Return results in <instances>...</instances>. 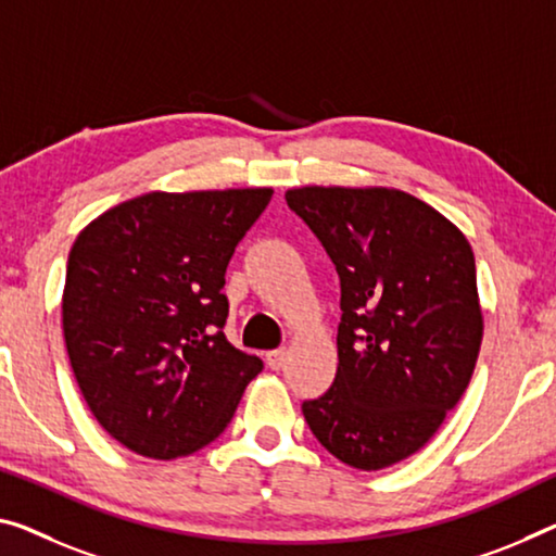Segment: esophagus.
Segmentation results:
<instances>
[{
  "mask_svg": "<svg viewBox=\"0 0 556 556\" xmlns=\"http://www.w3.org/2000/svg\"><path fill=\"white\" fill-rule=\"evenodd\" d=\"M286 357H288V350L278 348V350H270V353L266 355V363L270 370H280V367L286 365Z\"/></svg>",
  "mask_w": 556,
  "mask_h": 556,
  "instance_id": "34e87169",
  "label": "esophagus"
}]
</instances>
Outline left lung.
Segmentation results:
<instances>
[{"instance_id":"1","label":"left lung","mask_w":556,"mask_h":556,"mask_svg":"<svg viewBox=\"0 0 556 556\" xmlns=\"http://www.w3.org/2000/svg\"><path fill=\"white\" fill-rule=\"evenodd\" d=\"M340 278L338 372L305 400L311 432L355 469L400 463L438 432L482 345L475 253L442 213L397 189L286 193Z\"/></svg>"}]
</instances>
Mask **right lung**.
<instances>
[{"mask_svg": "<svg viewBox=\"0 0 556 556\" xmlns=\"http://www.w3.org/2000/svg\"><path fill=\"white\" fill-rule=\"evenodd\" d=\"M270 195L151 191L76 236L62 298L66 353L93 417L136 455L206 447L263 370L226 340L220 288Z\"/></svg>", "mask_w": 556, "mask_h": 556, "instance_id": "obj_1", "label": "right lung"}]
</instances>
